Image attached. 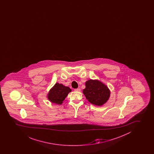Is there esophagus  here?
<instances>
[{
  "label": "esophagus",
  "mask_w": 154,
  "mask_h": 154,
  "mask_svg": "<svg viewBox=\"0 0 154 154\" xmlns=\"http://www.w3.org/2000/svg\"><path fill=\"white\" fill-rule=\"evenodd\" d=\"M75 90V91H80V88H76V89H74Z\"/></svg>",
  "instance_id": "34e87169"
}]
</instances>
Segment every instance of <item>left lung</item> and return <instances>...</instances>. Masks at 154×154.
I'll return each mask as SVG.
<instances>
[{"instance_id":"8db88e82","label":"left lung","mask_w":154,"mask_h":154,"mask_svg":"<svg viewBox=\"0 0 154 154\" xmlns=\"http://www.w3.org/2000/svg\"><path fill=\"white\" fill-rule=\"evenodd\" d=\"M86 88L83 93L89 102L94 105L101 106L107 102L110 95L108 87L97 80L89 79L85 83Z\"/></svg>"}]
</instances>
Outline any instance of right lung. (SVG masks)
Listing matches in <instances>:
<instances>
[{
	"instance_id": "obj_1",
	"label": "right lung",
	"mask_w": 154,
	"mask_h": 154,
	"mask_svg": "<svg viewBox=\"0 0 154 154\" xmlns=\"http://www.w3.org/2000/svg\"><path fill=\"white\" fill-rule=\"evenodd\" d=\"M71 91L69 87L65 86L61 84L56 83L49 91L48 97L52 103L61 104L68 94Z\"/></svg>"
}]
</instances>
